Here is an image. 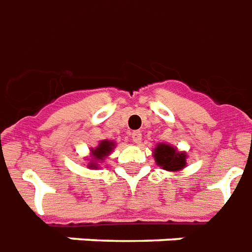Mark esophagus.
Wrapping results in <instances>:
<instances>
[{"label":"esophagus","instance_id":"34e87169","mask_svg":"<svg viewBox=\"0 0 252 252\" xmlns=\"http://www.w3.org/2000/svg\"><path fill=\"white\" fill-rule=\"evenodd\" d=\"M131 140H133V142H135V144H140L141 140H142V135H141L140 131H133V133H131Z\"/></svg>","mask_w":252,"mask_h":252}]
</instances>
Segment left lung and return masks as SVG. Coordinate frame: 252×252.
Here are the masks:
<instances>
[{
	"mask_svg": "<svg viewBox=\"0 0 252 252\" xmlns=\"http://www.w3.org/2000/svg\"><path fill=\"white\" fill-rule=\"evenodd\" d=\"M153 158L158 167L169 172L182 171L187 165V153L178 151L171 144L160 142L153 149Z\"/></svg>",
	"mask_w": 252,
	"mask_h": 252,
	"instance_id": "obj_1",
	"label": "left lung"
}]
</instances>
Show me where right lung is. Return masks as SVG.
I'll use <instances>...</instances> for the list:
<instances>
[{
	"label": "right lung",
	"instance_id": "right-lung-1",
	"mask_svg": "<svg viewBox=\"0 0 252 252\" xmlns=\"http://www.w3.org/2000/svg\"><path fill=\"white\" fill-rule=\"evenodd\" d=\"M115 145H117L115 141L101 140L96 148H91V155H89V158H85L88 161L87 167L89 169H99L100 163L106 160L107 156L111 155Z\"/></svg>",
	"mask_w": 252,
	"mask_h": 252
}]
</instances>
